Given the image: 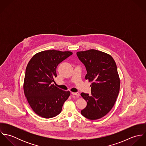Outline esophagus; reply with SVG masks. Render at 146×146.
Segmentation results:
<instances>
[{"instance_id": "esophagus-1", "label": "esophagus", "mask_w": 146, "mask_h": 146, "mask_svg": "<svg viewBox=\"0 0 146 146\" xmlns=\"http://www.w3.org/2000/svg\"><path fill=\"white\" fill-rule=\"evenodd\" d=\"M72 93V95H74V96H80V94H79V93H78V92H72L71 93Z\"/></svg>"}]
</instances>
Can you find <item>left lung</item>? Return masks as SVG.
<instances>
[{
  "label": "left lung",
  "mask_w": 146,
  "mask_h": 146,
  "mask_svg": "<svg viewBox=\"0 0 146 146\" xmlns=\"http://www.w3.org/2000/svg\"><path fill=\"white\" fill-rule=\"evenodd\" d=\"M76 54L86 67L85 79L92 83L91 95L81 93L87 102L81 113L89 120L101 119L112 108L119 93L116 64L111 55L96 49L78 52Z\"/></svg>",
  "instance_id": "left-lung-1"
}]
</instances>
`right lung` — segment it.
<instances>
[{
    "label": "right lung",
    "mask_w": 146,
    "mask_h": 146,
    "mask_svg": "<svg viewBox=\"0 0 146 146\" xmlns=\"http://www.w3.org/2000/svg\"><path fill=\"white\" fill-rule=\"evenodd\" d=\"M72 54L70 51L44 50L35 54L27 64L24 94L32 110L43 118H52L60 113L70 95L69 91L60 89L53 83L58 64Z\"/></svg>",
    "instance_id": "obj_1"
}]
</instances>
